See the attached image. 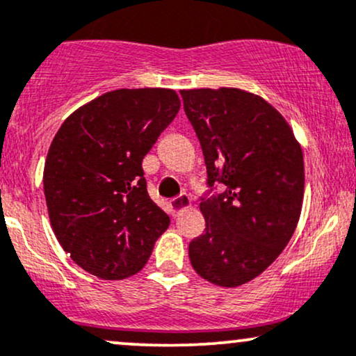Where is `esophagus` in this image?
Instances as JSON below:
<instances>
[{"mask_svg": "<svg viewBox=\"0 0 356 356\" xmlns=\"http://www.w3.org/2000/svg\"><path fill=\"white\" fill-rule=\"evenodd\" d=\"M191 202H192V197L189 194H181L170 201V206H172L174 211H181V209H186V207H189Z\"/></svg>", "mask_w": 356, "mask_h": 356, "instance_id": "obj_1", "label": "esophagus"}]
</instances>
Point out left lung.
Here are the masks:
<instances>
[{
  "instance_id": "left-lung-1",
  "label": "left lung",
  "mask_w": 356,
  "mask_h": 356,
  "mask_svg": "<svg viewBox=\"0 0 356 356\" xmlns=\"http://www.w3.org/2000/svg\"><path fill=\"white\" fill-rule=\"evenodd\" d=\"M184 110L202 147L209 191L206 231L189 259L212 284L254 280L291 239L305 192L303 152L288 122L261 97L239 88L182 90ZM214 183L225 191L214 193Z\"/></svg>"
}]
</instances>
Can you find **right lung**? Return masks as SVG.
I'll use <instances>...</instances> for the list:
<instances>
[{
  "label": "right lung",
  "instance_id": "add662e5",
  "mask_svg": "<svg viewBox=\"0 0 356 356\" xmlns=\"http://www.w3.org/2000/svg\"><path fill=\"white\" fill-rule=\"evenodd\" d=\"M179 108L174 90H113L75 110L53 138L43 172L48 216L61 248L90 275H136L169 227L142 161Z\"/></svg>",
  "mask_w": 356,
  "mask_h": 356
}]
</instances>
